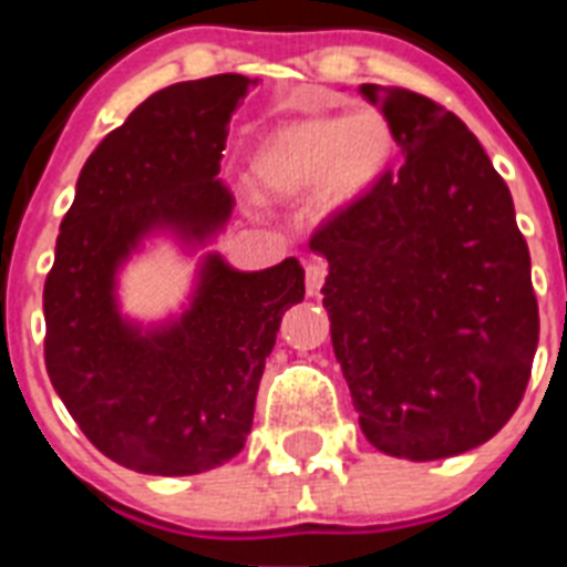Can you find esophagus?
Returning a JSON list of instances; mask_svg holds the SVG:
<instances>
[{"mask_svg": "<svg viewBox=\"0 0 567 567\" xmlns=\"http://www.w3.org/2000/svg\"><path fill=\"white\" fill-rule=\"evenodd\" d=\"M323 282H327V265L320 258H309L306 261V291H309V297H318Z\"/></svg>", "mask_w": 567, "mask_h": 567, "instance_id": "obj_1", "label": "esophagus"}]
</instances>
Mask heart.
<instances>
[{
	"label": "heart",
	"mask_w": 567,
	"mask_h": 567,
	"mask_svg": "<svg viewBox=\"0 0 567 567\" xmlns=\"http://www.w3.org/2000/svg\"><path fill=\"white\" fill-rule=\"evenodd\" d=\"M391 158L394 128L379 111L318 114L258 137L249 150V179L261 196L297 199L315 190L327 212H341L371 194Z\"/></svg>",
	"instance_id": "b5f03b06"
}]
</instances>
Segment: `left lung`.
Instances as JSON below:
<instances>
[{"instance_id":"8db88e82","label":"left lung","mask_w":567,"mask_h":567,"mask_svg":"<svg viewBox=\"0 0 567 567\" xmlns=\"http://www.w3.org/2000/svg\"><path fill=\"white\" fill-rule=\"evenodd\" d=\"M405 164L320 226V288L359 426L396 458L458 456L497 435L538 347L529 249L474 132L403 87H359Z\"/></svg>"}]
</instances>
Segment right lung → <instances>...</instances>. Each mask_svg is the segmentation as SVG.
<instances>
[{
    "label": "right lung",
    "instance_id": "add662e5",
    "mask_svg": "<svg viewBox=\"0 0 567 567\" xmlns=\"http://www.w3.org/2000/svg\"><path fill=\"white\" fill-rule=\"evenodd\" d=\"M252 84L223 73L153 93L84 162L61 220L43 285L49 379L93 447L137 474H203L238 456L282 315L306 293L297 258L244 274L205 252L179 318L120 315L117 270L150 235L196 249L229 220L235 196L217 173Z\"/></svg>",
    "mask_w": 567,
    "mask_h": 567
}]
</instances>
